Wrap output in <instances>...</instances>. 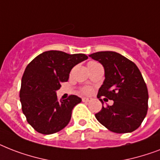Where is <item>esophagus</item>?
<instances>
[{
    "label": "esophagus",
    "mask_w": 160,
    "mask_h": 160,
    "mask_svg": "<svg viewBox=\"0 0 160 160\" xmlns=\"http://www.w3.org/2000/svg\"><path fill=\"white\" fill-rule=\"evenodd\" d=\"M82 100L83 102H88L91 101V98H82Z\"/></svg>",
    "instance_id": "1"
}]
</instances>
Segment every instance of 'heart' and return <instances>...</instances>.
I'll list each match as a JSON object with an SVG mask.
<instances>
[{
    "label": "heart",
    "instance_id": "obj_1",
    "mask_svg": "<svg viewBox=\"0 0 160 160\" xmlns=\"http://www.w3.org/2000/svg\"><path fill=\"white\" fill-rule=\"evenodd\" d=\"M94 63H97V62H90L89 63H88V65H91V64H94ZM91 92V89L90 88H84L83 89V92L84 93H89Z\"/></svg>",
    "mask_w": 160,
    "mask_h": 160
}]
</instances>
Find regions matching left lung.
I'll list each match as a JSON object with an SVG mask.
<instances>
[{"instance_id":"8db88e82","label":"left lung","mask_w":160,"mask_h":160,"mask_svg":"<svg viewBox=\"0 0 160 160\" xmlns=\"http://www.w3.org/2000/svg\"><path fill=\"white\" fill-rule=\"evenodd\" d=\"M89 57L104 68L105 79L98 98L103 96L114 102L106 107L102 105V111L95 115L97 120L112 132L135 131L146 116L149 99L146 84L137 66L113 51L98 52Z\"/></svg>"}]
</instances>
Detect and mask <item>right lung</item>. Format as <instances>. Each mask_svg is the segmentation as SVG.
<instances>
[{
    "label": "right lung",
    "instance_id": "add662e5",
    "mask_svg": "<svg viewBox=\"0 0 160 160\" xmlns=\"http://www.w3.org/2000/svg\"><path fill=\"white\" fill-rule=\"evenodd\" d=\"M88 57L49 50L40 53L26 67L21 80L20 98L28 123L44 135L58 132L69 123L74 107L82 102L78 96L58 100L56 92L67 82L75 65Z\"/></svg>",
    "mask_w": 160,
    "mask_h": 160
}]
</instances>
